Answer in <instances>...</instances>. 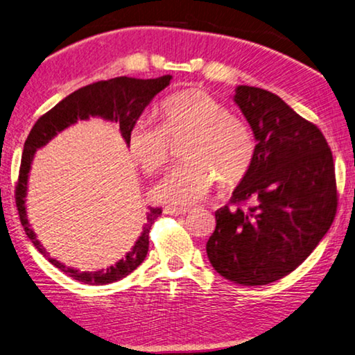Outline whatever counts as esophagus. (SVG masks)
Masks as SVG:
<instances>
[{
    "label": "esophagus",
    "mask_w": 355,
    "mask_h": 355,
    "mask_svg": "<svg viewBox=\"0 0 355 355\" xmlns=\"http://www.w3.org/2000/svg\"><path fill=\"white\" fill-rule=\"evenodd\" d=\"M164 212L171 216H186L189 212V208H175V206H167Z\"/></svg>",
    "instance_id": "obj_1"
}]
</instances>
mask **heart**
<instances>
[{"instance_id":"heart-1","label":"heart","mask_w":355,"mask_h":355,"mask_svg":"<svg viewBox=\"0 0 355 355\" xmlns=\"http://www.w3.org/2000/svg\"><path fill=\"white\" fill-rule=\"evenodd\" d=\"M161 125L138 119L127 137L132 159L146 172H158L167 164L171 141L189 137L183 149V164L153 188L158 202L191 206L202 202L218 178L236 184L247 175L256 157V143L248 125L230 113L222 102L202 89H186L164 101Z\"/></svg>"}]
</instances>
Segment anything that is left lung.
<instances>
[{"mask_svg":"<svg viewBox=\"0 0 355 355\" xmlns=\"http://www.w3.org/2000/svg\"><path fill=\"white\" fill-rule=\"evenodd\" d=\"M234 102L253 130L256 157L216 211L206 242L211 266L242 286H263L301 266L323 239L337 212L334 158L317 125L267 89L239 85Z\"/></svg>","mask_w":355,"mask_h":355,"instance_id":"1","label":"left lung"}]
</instances>
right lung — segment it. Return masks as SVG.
I'll return each mask as SVG.
<instances>
[{
    "instance_id": "right-lung-1",
    "label": "right lung",
    "mask_w": 355,
    "mask_h": 355,
    "mask_svg": "<svg viewBox=\"0 0 355 355\" xmlns=\"http://www.w3.org/2000/svg\"><path fill=\"white\" fill-rule=\"evenodd\" d=\"M172 76H163L158 77V79H135V77L121 76L110 80L92 83V85L82 87L77 92L67 96L54 108H51L46 114H43L35 122V125L32 127L29 137L24 143L20 177H18L15 189L18 214H20V220L26 234L34 243V247L54 267L62 270L69 278L89 286H104L112 284V282L130 275L146 259L147 251H149V231L152 228V223L161 216V208H150V211L147 212L146 223L138 241L135 242L132 250L125 253V256L116 262L114 266L107 267L105 270H98V272H80L74 267H68L49 256L42 242L37 239V234L31 228L28 214H26L29 172L35 152L55 138L57 133L63 132L69 125H74L77 121H87L89 118H101L104 121L116 122L119 125L121 137L127 144V137L132 125L139 119V116L143 114L144 108L150 104L152 99L169 85Z\"/></svg>"
}]
</instances>
